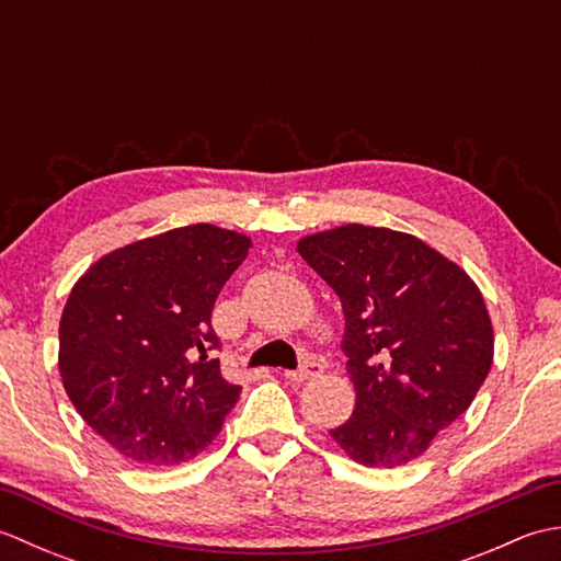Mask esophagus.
Masks as SVG:
<instances>
[{"instance_id": "34e87169", "label": "esophagus", "mask_w": 561, "mask_h": 561, "mask_svg": "<svg viewBox=\"0 0 561 561\" xmlns=\"http://www.w3.org/2000/svg\"><path fill=\"white\" fill-rule=\"evenodd\" d=\"M320 374H323V364H320V362H306L304 366L296 368V371H284V378L294 380V383H304V380L316 378Z\"/></svg>"}]
</instances>
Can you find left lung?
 <instances>
[{"label":"left lung","mask_w":561,"mask_h":561,"mask_svg":"<svg viewBox=\"0 0 561 561\" xmlns=\"http://www.w3.org/2000/svg\"><path fill=\"white\" fill-rule=\"evenodd\" d=\"M342 301L352 416L330 436L366 468L420 458L470 408L494 359L478 284L416 236L347 224L296 245Z\"/></svg>","instance_id":"left-lung-1"}]
</instances>
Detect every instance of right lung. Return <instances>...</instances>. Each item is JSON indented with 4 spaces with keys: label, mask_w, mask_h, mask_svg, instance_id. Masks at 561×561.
I'll return each instance as SVG.
<instances>
[{
    "label": "right lung",
    "mask_w": 561,
    "mask_h": 561,
    "mask_svg": "<svg viewBox=\"0 0 561 561\" xmlns=\"http://www.w3.org/2000/svg\"><path fill=\"white\" fill-rule=\"evenodd\" d=\"M250 248L219 226H181L103 255L71 287L59 376L83 422L125 460L185 462L221 432L241 386L211 354V308Z\"/></svg>",
    "instance_id": "right-lung-1"
}]
</instances>
